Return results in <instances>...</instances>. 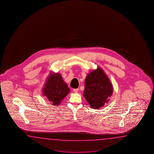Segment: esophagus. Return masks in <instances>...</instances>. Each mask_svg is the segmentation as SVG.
<instances>
[{"mask_svg": "<svg viewBox=\"0 0 154 154\" xmlns=\"http://www.w3.org/2000/svg\"><path fill=\"white\" fill-rule=\"evenodd\" d=\"M78 88H74V89H73V91L75 92V93H77L78 92Z\"/></svg>", "mask_w": 154, "mask_h": 154, "instance_id": "34e87169", "label": "esophagus"}]
</instances>
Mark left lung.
<instances>
[{
  "mask_svg": "<svg viewBox=\"0 0 154 154\" xmlns=\"http://www.w3.org/2000/svg\"><path fill=\"white\" fill-rule=\"evenodd\" d=\"M84 96L93 108H101L109 101L113 94V87L105 72L100 68L86 76Z\"/></svg>",
  "mask_w": 154,
  "mask_h": 154,
  "instance_id": "left-lung-1",
  "label": "left lung"
}]
</instances>
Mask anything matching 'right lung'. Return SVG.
Wrapping results in <instances>:
<instances>
[{
	"mask_svg": "<svg viewBox=\"0 0 154 154\" xmlns=\"http://www.w3.org/2000/svg\"><path fill=\"white\" fill-rule=\"evenodd\" d=\"M70 89L59 74H51L43 88V95L46 96L53 105H59L69 94Z\"/></svg>",
	"mask_w": 154,
	"mask_h": 154,
	"instance_id": "1",
	"label": "right lung"
}]
</instances>
